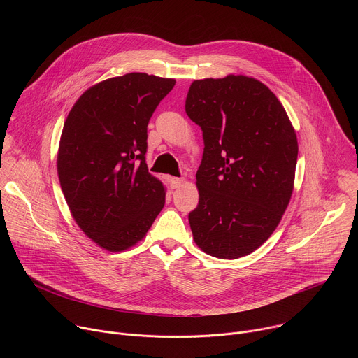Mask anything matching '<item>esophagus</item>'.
Returning a JSON list of instances; mask_svg holds the SVG:
<instances>
[{
  "instance_id": "34e87169",
  "label": "esophagus",
  "mask_w": 358,
  "mask_h": 358,
  "mask_svg": "<svg viewBox=\"0 0 358 358\" xmlns=\"http://www.w3.org/2000/svg\"><path fill=\"white\" fill-rule=\"evenodd\" d=\"M181 184H184V178L170 177V187H171V188H178Z\"/></svg>"
}]
</instances>
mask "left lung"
<instances>
[{"label": "left lung", "instance_id": "8db88e82", "mask_svg": "<svg viewBox=\"0 0 358 358\" xmlns=\"http://www.w3.org/2000/svg\"><path fill=\"white\" fill-rule=\"evenodd\" d=\"M185 112L206 145L199 201L188 215L192 239L220 259L246 257L269 239L290 202L294 127L275 93L245 75L194 80Z\"/></svg>", "mask_w": 358, "mask_h": 358}]
</instances>
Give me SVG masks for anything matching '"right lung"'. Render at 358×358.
Instances as JSON below:
<instances>
[{
  "instance_id": "obj_1",
  "label": "right lung",
  "mask_w": 358,
  "mask_h": 358,
  "mask_svg": "<svg viewBox=\"0 0 358 358\" xmlns=\"http://www.w3.org/2000/svg\"><path fill=\"white\" fill-rule=\"evenodd\" d=\"M176 79L141 72L82 93L59 140L58 177L69 211L97 246L138 243L164 207L166 187L145 164L147 124Z\"/></svg>"
}]
</instances>
